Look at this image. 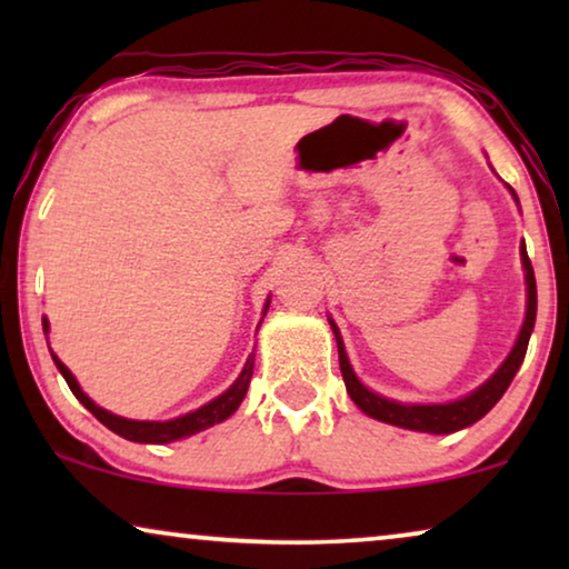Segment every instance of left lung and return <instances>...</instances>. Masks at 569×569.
I'll return each instance as SVG.
<instances>
[{"mask_svg": "<svg viewBox=\"0 0 569 569\" xmlns=\"http://www.w3.org/2000/svg\"><path fill=\"white\" fill-rule=\"evenodd\" d=\"M508 189H510V186H508ZM512 197H516V191H512ZM520 259H523L526 290H528L523 329H520L518 341H516V347H512V352L508 355V360H505L500 368H497L495 376L489 378L485 386H479L477 391H471L469 396H463V399H458V401H448V403H399V401L383 399V396L372 393L370 388H365L360 383V378L355 376L352 365H349V360H347L341 333L337 329V323H333L329 318L331 331H333V337H337V347H339L341 378H345L347 393L352 396V401L357 403V407H360L368 417L378 419V422H388V425L403 427V430L432 432V435H448V432L463 430V427L479 422V419L485 417L487 411L502 399V393L508 391V386L512 383V378H516L518 368L523 365L528 339H531V331H533V323H536V277H533L531 259H528V253H526V246L520 248Z\"/></svg>", "mask_w": 569, "mask_h": 569, "instance_id": "8db88e82", "label": "left lung"}]
</instances>
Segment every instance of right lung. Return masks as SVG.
I'll list each match as a JSON object with an SVG mask.
<instances>
[{
    "instance_id": "right-lung-1",
    "label": "right lung",
    "mask_w": 569,
    "mask_h": 569,
    "mask_svg": "<svg viewBox=\"0 0 569 569\" xmlns=\"http://www.w3.org/2000/svg\"><path fill=\"white\" fill-rule=\"evenodd\" d=\"M267 308H269V302H267ZM267 308H263V316H267ZM43 331H49V321H46V318H43ZM51 357H53V362H57L61 376H64L69 391L80 399L82 407L90 409L92 417H96L98 422H103L108 430H113L116 435H121V438H127L131 442H173V440L189 438V435L207 430V427H212L217 422H222V419H228L232 411L240 407V401H243L248 383H251V376H253V357H248L246 368L238 376L236 383H232L222 396H217V399L204 403V407H199L197 411H189V415H183V417L168 419V422H139V419L116 417V415H111V411L100 409L96 401L88 399V393L82 391L80 383H77L67 365L61 362L57 355H51Z\"/></svg>"
}]
</instances>
